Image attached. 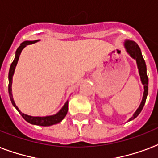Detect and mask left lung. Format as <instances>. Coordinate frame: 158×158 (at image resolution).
<instances>
[{"mask_svg":"<svg viewBox=\"0 0 158 158\" xmlns=\"http://www.w3.org/2000/svg\"><path fill=\"white\" fill-rule=\"evenodd\" d=\"M125 48H127V51L131 55V57L136 60V63L137 66H138V69H139L140 79H141L142 83L143 84V88H144L141 104H140L139 108L137 109L133 117H131L130 118L131 121V120H133L134 118H135L140 114V112H141L143 108V106L145 104L146 98H147V96H148V75H147V68H146L145 61H144V59H143V56H142L141 51H140L139 45L135 41H132V40H127L125 42Z\"/></svg>","mask_w":158,"mask_h":158,"instance_id":"1","label":"left lung"}]
</instances>
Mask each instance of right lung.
Listing matches in <instances>:
<instances>
[{
  "label": "right lung",
  "instance_id": "add662e5",
  "mask_svg": "<svg viewBox=\"0 0 158 158\" xmlns=\"http://www.w3.org/2000/svg\"><path fill=\"white\" fill-rule=\"evenodd\" d=\"M37 42V40H33V41H24L20 44L18 49L16 50V52H15V60L13 61L11 66L10 68V71H9V94H10V101L12 102L13 106H15V108L17 109V110L19 111V114L22 115V117L25 119L26 121L28 122L29 123L34 124V125H39V126H43V127H48V126L53 125V124L58 123L62 120V119L66 117V114H67L68 111V101H66V103L65 104V106L62 107L60 111L57 113V114L52 115V116H47V117H32L29 116V115L24 114L23 113L19 110V108L17 107L16 105H15L14 99H13L12 96V89H11V85H12V78L13 75L15 73V66L17 65V62L19 61V55L21 53L22 50L25 48L26 46L28 45V44H34Z\"/></svg>",
  "mask_w": 158,
  "mask_h": 158
}]
</instances>
